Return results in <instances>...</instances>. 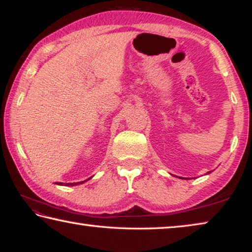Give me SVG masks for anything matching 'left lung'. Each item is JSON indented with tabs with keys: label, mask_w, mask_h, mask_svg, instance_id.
<instances>
[{
	"label": "left lung",
	"mask_w": 252,
	"mask_h": 252,
	"mask_svg": "<svg viewBox=\"0 0 252 252\" xmlns=\"http://www.w3.org/2000/svg\"><path fill=\"white\" fill-rule=\"evenodd\" d=\"M208 173H210V172H208Z\"/></svg>",
	"instance_id": "1"
}]
</instances>
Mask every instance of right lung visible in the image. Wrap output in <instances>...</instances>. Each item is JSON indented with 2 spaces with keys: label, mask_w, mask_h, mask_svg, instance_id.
I'll use <instances>...</instances> for the list:
<instances>
[{
  "label": "right lung",
  "mask_w": 252,
  "mask_h": 252,
  "mask_svg": "<svg viewBox=\"0 0 252 252\" xmlns=\"http://www.w3.org/2000/svg\"><path fill=\"white\" fill-rule=\"evenodd\" d=\"M91 179V178H89ZM89 179H87V180L84 181H80V182H73V183H62V182H55V185H59V186H78V185H82V183H84L85 181H88Z\"/></svg>",
  "instance_id": "add662e5"
}]
</instances>
